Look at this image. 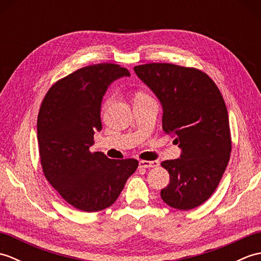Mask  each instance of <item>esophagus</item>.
<instances>
[{
	"label": "esophagus",
	"instance_id": "1",
	"mask_svg": "<svg viewBox=\"0 0 261 261\" xmlns=\"http://www.w3.org/2000/svg\"><path fill=\"white\" fill-rule=\"evenodd\" d=\"M159 163L157 160H153V162H148V160H141L139 162V167L140 168H151V167H157Z\"/></svg>",
	"mask_w": 261,
	"mask_h": 261
}]
</instances>
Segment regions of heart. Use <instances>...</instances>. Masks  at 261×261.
<instances>
[{"label":"heart","instance_id":"b5f03b06","mask_svg":"<svg viewBox=\"0 0 261 261\" xmlns=\"http://www.w3.org/2000/svg\"><path fill=\"white\" fill-rule=\"evenodd\" d=\"M148 95H146L145 93H141V92H137L135 94V101L136 99H140V98H143V97H147Z\"/></svg>","mask_w":261,"mask_h":261}]
</instances>
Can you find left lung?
Listing matches in <instances>:
<instances>
[{
  "label": "left lung",
  "mask_w": 261,
  "mask_h": 261,
  "mask_svg": "<svg viewBox=\"0 0 261 261\" xmlns=\"http://www.w3.org/2000/svg\"><path fill=\"white\" fill-rule=\"evenodd\" d=\"M163 105V130L176 137L180 158L165 160L170 179L160 192L177 210H192L212 195L231 153L228 110L218 86L202 70L167 63L135 67Z\"/></svg>",
  "instance_id": "left-lung-1"
}]
</instances>
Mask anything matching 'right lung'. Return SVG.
<instances>
[{"label": "right lung", "mask_w": 261, "mask_h": 261, "mask_svg": "<svg viewBox=\"0 0 261 261\" xmlns=\"http://www.w3.org/2000/svg\"><path fill=\"white\" fill-rule=\"evenodd\" d=\"M129 70L97 64L69 74L49 88L39 110L37 131L47 180L68 204L84 212L111 206L135 173L136 159H110L90 151L101 131L102 98L109 85Z\"/></svg>", "instance_id": "right-lung-1"}]
</instances>
